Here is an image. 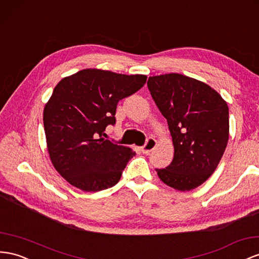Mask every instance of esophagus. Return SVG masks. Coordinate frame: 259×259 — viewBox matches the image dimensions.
<instances>
[{
	"label": "esophagus",
	"mask_w": 259,
	"mask_h": 259,
	"mask_svg": "<svg viewBox=\"0 0 259 259\" xmlns=\"http://www.w3.org/2000/svg\"><path fill=\"white\" fill-rule=\"evenodd\" d=\"M157 145L158 144H157V141H156L155 138L148 137V138H147L145 145L142 147V150H143L144 153H149L150 151H152L153 149L156 148Z\"/></svg>",
	"instance_id": "34e87169"
}]
</instances>
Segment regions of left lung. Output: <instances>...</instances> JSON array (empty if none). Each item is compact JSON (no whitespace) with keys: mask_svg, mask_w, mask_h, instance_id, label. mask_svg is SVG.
Wrapping results in <instances>:
<instances>
[{"mask_svg":"<svg viewBox=\"0 0 259 259\" xmlns=\"http://www.w3.org/2000/svg\"><path fill=\"white\" fill-rule=\"evenodd\" d=\"M153 101L166 118L174 157L156 169L167 186L185 192L201 185L214 172L229 139V108L210 86L181 74L148 78Z\"/></svg>","mask_w":259,"mask_h":259,"instance_id":"8db88e82","label":"left lung"}]
</instances>
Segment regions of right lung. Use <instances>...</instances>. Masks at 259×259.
Masks as SVG:
<instances>
[{
	"instance_id": "obj_1",
	"label": "right lung",
	"mask_w": 259,
	"mask_h": 259,
	"mask_svg": "<svg viewBox=\"0 0 259 259\" xmlns=\"http://www.w3.org/2000/svg\"><path fill=\"white\" fill-rule=\"evenodd\" d=\"M145 75H124L82 69L63 78L44 111V125L51 161L69 184L85 192L114 186L131 158L127 147L104 139L115 124L120 100L141 89Z\"/></svg>"
}]
</instances>
